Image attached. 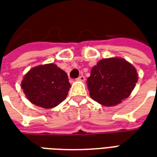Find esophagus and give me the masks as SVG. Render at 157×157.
I'll use <instances>...</instances> for the list:
<instances>
[{
	"label": "esophagus",
	"instance_id": "1",
	"mask_svg": "<svg viewBox=\"0 0 157 157\" xmlns=\"http://www.w3.org/2000/svg\"><path fill=\"white\" fill-rule=\"evenodd\" d=\"M85 80H86V78L84 75H80L78 78H77V81H80V82H84Z\"/></svg>",
	"mask_w": 157,
	"mask_h": 157
}]
</instances>
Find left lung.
Wrapping results in <instances>:
<instances>
[{"mask_svg": "<svg viewBox=\"0 0 157 157\" xmlns=\"http://www.w3.org/2000/svg\"><path fill=\"white\" fill-rule=\"evenodd\" d=\"M138 81L133 65L122 58L102 59L87 78L90 96L103 106H114L127 98Z\"/></svg>", "mask_w": 157, "mask_h": 157, "instance_id": "left-lung-1", "label": "left lung"}]
</instances>
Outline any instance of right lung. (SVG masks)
I'll list each match as a JSON object with an SVG mask.
<instances>
[{"label":"right lung","mask_w":157,"mask_h":157,"mask_svg":"<svg viewBox=\"0 0 157 157\" xmlns=\"http://www.w3.org/2000/svg\"><path fill=\"white\" fill-rule=\"evenodd\" d=\"M27 98L44 109L55 108L67 97L71 84L68 75L55 64L33 67L21 84Z\"/></svg>","instance_id":"obj_1"}]
</instances>
